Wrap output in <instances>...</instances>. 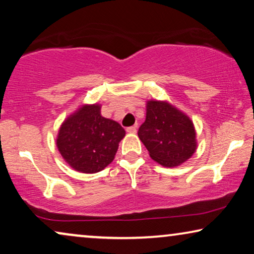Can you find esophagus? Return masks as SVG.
Returning <instances> with one entry per match:
<instances>
[{
    "mask_svg": "<svg viewBox=\"0 0 254 254\" xmlns=\"http://www.w3.org/2000/svg\"><path fill=\"white\" fill-rule=\"evenodd\" d=\"M128 133H136V126H130L126 129Z\"/></svg>",
    "mask_w": 254,
    "mask_h": 254,
    "instance_id": "1",
    "label": "esophagus"
}]
</instances>
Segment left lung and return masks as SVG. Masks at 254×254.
Wrapping results in <instances>:
<instances>
[{"label": "left lung", "instance_id": "left-lung-1", "mask_svg": "<svg viewBox=\"0 0 254 254\" xmlns=\"http://www.w3.org/2000/svg\"><path fill=\"white\" fill-rule=\"evenodd\" d=\"M137 135L150 157L166 168L182 164L196 149L192 121L164 102H148L147 117Z\"/></svg>", "mask_w": 254, "mask_h": 254}]
</instances>
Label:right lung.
<instances>
[{
    "instance_id": "add662e5",
    "label": "right lung",
    "mask_w": 254,
    "mask_h": 254,
    "mask_svg": "<svg viewBox=\"0 0 254 254\" xmlns=\"http://www.w3.org/2000/svg\"><path fill=\"white\" fill-rule=\"evenodd\" d=\"M125 134L117 121L102 117L99 105H85L62 124L57 145L76 171L96 173L113 161Z\"/></svg>"
}]
</instances>
